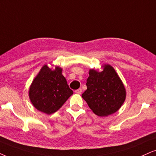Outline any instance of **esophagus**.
I'll list each match as a JSON object with an SVG mask.
<instances>
[{
	"mask_svg": "<svg viewBox=\"0 0 156 156\" xmlns=\"http://www.w3.org/2000/svg\"><path fill=\"white\" fill-rule=\"evenodd\" d=\"M82 92V90L81 89V88H80V89H77L75 90V93H76V94H81Z\"/></svg>",
	"mask_w": 156,
	"mask_h": 156,
	"instance_id": "obj_1",
	"label": "esophagus"
}]
</instances>
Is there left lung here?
Segmentation results:
<instances>
[{
  "instance_id": "obj_1",
  "label": "left lung",
  "mask_w": 156,
  "mask_h": 156,
  "mask_svg": "<svg viewBox=\"0 0 156 156\" xmlns=\"http://www.w3.org/2000/svg\"><path fill=\"white\" fill-rule=\"evenodd\" d=\"M89 74L82 98L98 116L116 112L125 101L126 90L114 69L107 64L102 72L90 69Z\"/></svg>"
}]
</instances>
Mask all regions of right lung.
Wrapping results in <instances>:
<instances>
[{"mask_svg": "<svg viewBox=\"0 0 156 156\" xmlns=\"http://www.w3.org/2000/svg\"><path fill=\"white\" fill-rule=\"evenodd\" d=\"M61 72L58 66L53 71L45 65L34 78L29 95L38 111L47 114L55 113L73 94Z\"/></svg>", "mask_w": 156, "mask_h": 156, "instance_id": "add662e5", "label": "right lung"}]
</instances>
